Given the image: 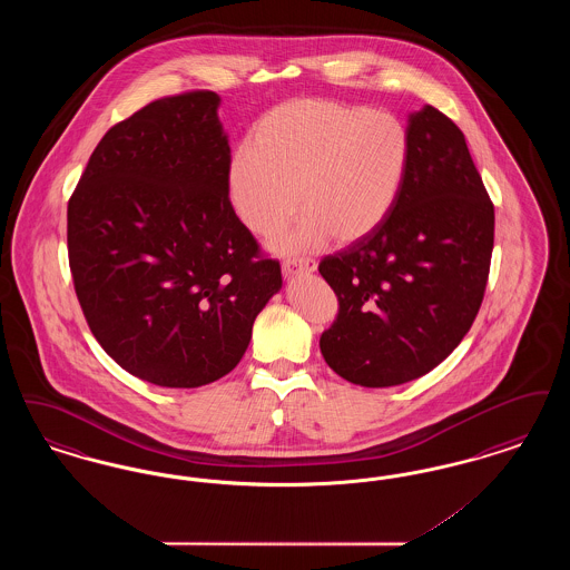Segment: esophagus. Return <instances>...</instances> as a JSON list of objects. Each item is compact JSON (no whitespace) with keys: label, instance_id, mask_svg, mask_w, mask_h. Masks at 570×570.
<instances>
[{"label":"esophagus","instance_id":"esophagus-1","mask_svg":"<svg viewBox=\"0 0 570 570\" xmlns=\"http://www.w3.org/2000/svg\"><path fill=\"white\" fill-rule=\"evenodd\" d=\"M282 272L286 277L297 275V273L316 272V261L314 258H286L282 265Z\"/></svg>","mask_w":570,"mask_h":570}]
</instances>
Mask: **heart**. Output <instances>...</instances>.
Returning <instances> with one entry per match:
<instances>
[{
  "label": "heart",
  "mask_w": 570,
  "mask_h": 570,
  "mask_svg": "<svg viewBox=\"0 0 570 570\" xmlns=\"http://www.w3.org/2000/svg\"><path fill=\"white\" fill-rule=\"evenodd\" d=\"M410 138L384 110L303 98L269 110L249 149L228 166V196L254 235H273L298 209L297 228L275 245L309 249L333 235L354 244L376 233L406 181Z\"/></svg>",
  "instance_id": "obj_1"
}]
</instances>
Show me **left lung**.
<instances>
[{"label": "left lung", "instance_id": "8db88e82", "mask_svg": "<svg viewBox=\"0 0 570 570\" xmlns=\"http://www.w3.org/2000/svg\"><path fill=\"white\" fill-rule=\"evenodd\" d=\"M406 132L410 164L391 216L318 265L340 303L321 353L335 374L372 389L419 379L460 346L493 249V203L463 132L430 105L407 117Z\"/></svg>", "mask_w": 570, "mask_h": 570}]
</instances>
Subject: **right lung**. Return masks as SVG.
<instances>
[{
  "mask_svg": "<svg viewBox=\"0 0 570 570\" xmlns=\"http://www.w3.org/2000/svg\"><path fill=\"white\" fill-rule=\"evenodd\" d=\"M219 96H166L115 124L68 200V258L85 321L126 372L194 389L242 361L282 288L228 198Z\"/></svg>",
  "mask_w": 570,
  "mask_h": 570,
  "instance_id": "obj_1",
  "label": "right lung"
}]
</instances>
